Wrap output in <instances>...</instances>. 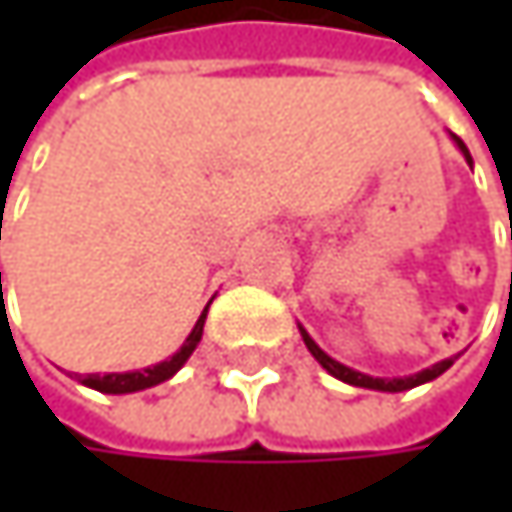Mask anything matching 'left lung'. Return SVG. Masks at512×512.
<instances>
[{
  "instance_id": "left-lung-1",
  "label": "left lung",
  "mask_w": 512,
  "mask_h": 512,
  "mask_svg": "<svg viewBox=\"0 0 512 512\" xmlns=\"http://www.w3.org/2000/svg\"><path fill=\"white\" fill-rule=\"evenodd\" d=\"M457 139V136H454ZM457 145H460V151L465 154V159L471 162V156H468V148L462 145V139H457ZM302 338H305V347L311 350V356L317 358L335 379H341V382H350V385H358V388H373V391H406V388H415V385H424V382H430V379H436V376H442L451 364H454V358H445V361H439V364H433V367H427V370H421V373H415V376H400V379H379V376H367V373H358L353 367H347V364H341V361H335V358H329L311 338H308V332L302 329Z\"/></svg>"
}]
</instances>
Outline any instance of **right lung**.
Wrapping results in <instances>:
<instances>
[{"mask_svg": "<svg viewBox=\"0 0 512 512\" xmlns=\"http://www.w3.org/2000/svg\"><path fill=\"white\" fill-rule=\"evenodd\" d=\"M204 320H207V308H204V314L198 317V323H195V329L189 332V338L183 341V347H180V350H177L171 358H165V361L154 364V367L133 370V373H85V376H82V382H85L88 388L103 391V394H130V391L154 388V385H159V382H165L168 376H174V373L186 364V358L192 356V350H195V347H198V341H201Z\"/></svg>", "mask_w": 512, "mask_h": 512, "instance_id": "1", "label": "right lung"}]
</instances>
